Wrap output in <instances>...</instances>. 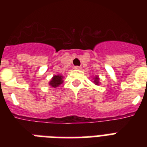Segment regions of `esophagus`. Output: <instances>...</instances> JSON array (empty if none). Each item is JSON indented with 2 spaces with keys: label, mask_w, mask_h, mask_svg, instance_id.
<instances>
[{
  "label": "esophagus",
  "mask_w": 147,
  "mask_h": 147,
  "mask_svg": "<svg viewBox=\"0 0 147 147\" xmlns=\"http://www.w3.org/2000/svg\"><path fill=\"white\" fill-rule=\"evenodd\" d=\"M74 69H76V70H80L81 67H79V66H75V67H74Z\"/></svg>",
  "instance_id": "esophagus-1"
}]
</instances>
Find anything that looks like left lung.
I'll use <instances>...</instances> for the list:
<instances>
[{
	"instance_id": "obj_1",
	"label": "left lung",
	"mask_w": 147,
	"mask_h": 147,
	"mask_svg": "<svg viewBox=\"0 0 147 147\" xmlns=\"http://www.w3.org/2000/svg\"><path fill=\"white\" fill-rule=\"evenodd\" d=\"M99 77L97 76H95V77H94V78H93V82H94V85H100V82H99Z\"/></svg>"
}]
</instances>
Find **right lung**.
Instances as JSON below:
<instances>
[{
    "mask_svg": "<svg viewBox=\"0 0 147 147\" xmlns=\"http://www.w3.org/2000/svg\"><path fill=\"white\" fill-rule=\"evenodd\" d=\"M63 76H61V75H55L53 76V78H51V80L49 81V85H50L51 87L54 88H56L57 87H59L61 84L63 83Z\"/></svg>",
    "mask_w": 147,
    "mask_h": 147,
    "instance_id": "right-lung-1",
    "label": "right lung"
}]
</instances>
